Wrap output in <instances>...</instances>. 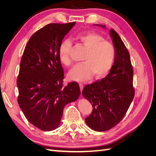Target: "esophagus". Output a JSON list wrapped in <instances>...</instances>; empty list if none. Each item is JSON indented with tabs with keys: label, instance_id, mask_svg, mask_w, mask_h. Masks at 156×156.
<instances>
[{
	"label": "esophagus",
	"instance_id": "obj_1",
	"mask_svg": "<svg viewBox=\"0 0 156 156\" xmlns=\"http://www.w3.org/2000/svg\"><path fill=\"white\" fill-rule=\"evenodd\" d=\"M79 87H80V90H81V92H82L83 91V84H81V83H80L79 84Z\"/></svg>",
	"mask_w": 156,
	"mask_h": 156
}]
</instances>
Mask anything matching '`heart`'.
I'll use <instances>...</instances> for the list:
<instances>
[{"label": "heart", "instance_id": "b5f03b06", "mask_svg": "<svg viewBox=\"0 0 156 156\" xmlns=\"http://www.w3.org/2000/svg\"><path fill=\"white\" fill-rule=\"evenodd\" d=\"M75 39L83 45L87 52L83 58L84 62L75 66L70 70L68 73L69 79L84 82L90 78L93 73L96 77H101L110 72L116 56L115 48L112 44L94 32L80 34ZM71 47L72 42L69 40H64L59 46V60L65 66H69L72 63L69 56Z\"/></svg>", "mask_w": 156, "mask_h": 156}]
</instances>
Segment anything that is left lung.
I'll return each instance as SVG.
<instances>
[{
    "label": "left lung",
    "mask_w": 156,
    "mask_h": 156,
    "mask_svg": "<svg viewBox=\"0 0 156 156\" xmlns=\"http://www.w3.org/2000/svg\"><path fill=\"white\" fill-rule=\"evenodd\" d=\"M95 25L105 29V25ZM109 34L116 50L114 64L105 78L87 84L82 92L93 107L85 122L89 127L96 131L109 130L119 124L135 95L133 69L129 52L115 30L111 29Z\"/></svg>",
    "instance_id": "1"
}]
</instances>
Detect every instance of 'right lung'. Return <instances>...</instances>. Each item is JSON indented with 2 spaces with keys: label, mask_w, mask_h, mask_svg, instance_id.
Masks as SVG:
<instances>
[{
  "label": "right lung",
  "mask_w": 156,
  "mask_h": 156,
  "mask_svg": "<svg viewBox=\"0 0 156 156\" xmlns=\"http://www.w3.org/2000/svg\"><path fill=\"white\" fill-rule=\"evenodd\" d=\"M75 25L50 23L41 28L30 37L21 60L19 105L33 126L45 131L57 128L64 107L81 94L75 81L63 87L64 69L58 58L60 44Z\"/></svg>",
  "instance_id": "obj_1"
}]
</instances>
